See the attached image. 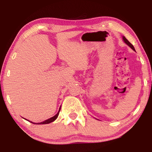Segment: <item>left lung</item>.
I'll return each mask as SVG.
<instances>
[{"label":"left lung","mask_w":152,"mask_h":152,"mask_svg":"<svg viewBox=\"0 0 152 152\" xmlns=\"http://www.w3.org/2000/svg\"><path fill=\"white\" fill-rule=\"evenodd\" d=\"M123 41H124L125 42V43H126V44H127L129 46V47L132 49L133 50H134L135 51V48H134V47H133V45L132 44V43H131L129 42V41L126 39V38L125 37H123Z\"/></svg>","instance_id":"8db88e82"}]
</instances>
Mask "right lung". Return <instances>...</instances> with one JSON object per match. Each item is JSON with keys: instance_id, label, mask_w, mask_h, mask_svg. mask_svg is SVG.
<instances>
[{"instance_id": "obj_1", "label": "right lung", "mask_w": 152, "mask_h": 152, "mask_svg": "<svg viewBox=\"0 0 152 152\" xmlns=\"http://www.w3.org/2000/svg\"><path fill=\"white\" fill-rule=\"evenodd\" d=\"M60 109H59V111H58V113H57V114H56L55 116H53V117H51V118H50V119H47V120H45V121H43V122H42V123H36V124H38V125H40V124H48V123H51V122H53V121H55L56 119H57V117H58V115H59V113H60ZM28 121V120H27ZM31 123H33V122H31V121H30Z\"/></svg>"}]
</instances>
